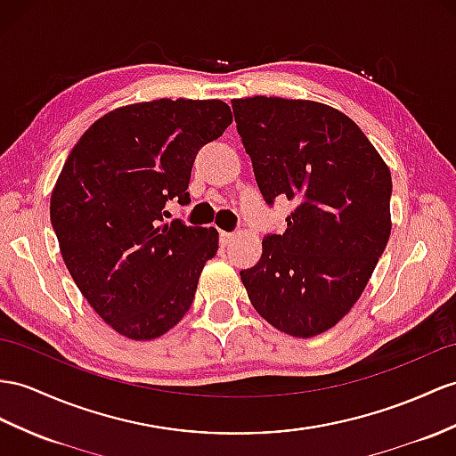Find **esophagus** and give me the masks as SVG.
Segmentation results:
<instances>
[{
    "label": "esophagus",
    "instance_id": "obj_1",
    "mask_svg": "<svg viewBox=\"0 0 456 456\" xmlns=\"http://www.w3.org/2000/svg\"><path fill=\"white\" fill-rule=\"evenodd\" d=\"M220 241H222V246H228V243L234 240V232H220Z\"/></svg>",
    "mask_w": 456,
    "mask_h": 456
}]
</instances>
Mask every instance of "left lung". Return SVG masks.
Listing matches in <instances>:
<instances>
[{
	"label": "left lung",
	"instance_id": "1",
	"mask_svg": "<svg viewBox=\"0 0 456 456\" xmlns=\"http://www.w3.org/2000/svg\"><path fill=\"white\" fill-rule=\"evenodd\" d=\"M265 203L294 201L284 234H266L240 271L257 314L286 335L335 327L358 302L391 234L393 182L370 139L312 100H232Z\"/></svg>",
	"mask_w": 456,
	"mask_h": 456
}]
</instances>
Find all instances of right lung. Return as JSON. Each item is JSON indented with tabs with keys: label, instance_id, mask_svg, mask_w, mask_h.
<instances>
[{
	"label": "right lung",
	"instance_id": "right-lung-1",
	"mask_svg": "<svg viewBox=\"0 0 456 456\" xmlns=\"http://www.w3.org/2000/svg\"><path fill=\"white\" fill-rule=\"evenodd\" d=\"M230 124L222 100L131 104L96 119L65 160L52 226L77 288L119 335L157 338L191 307L218 232L164 224V207L191 201L197 152Z\"/></svg>",
	"mask_w": 456,
	"mask_h": 456
}]
</instances>
